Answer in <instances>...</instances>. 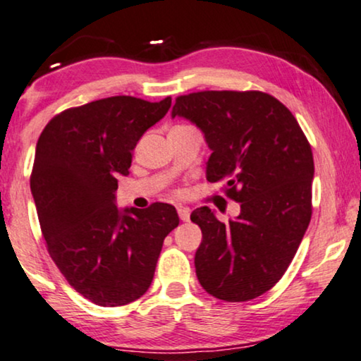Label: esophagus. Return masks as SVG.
I'll return each mask as SVG.
<instances>
[{
    "label": "esophagus",
    "instance_id": "1",
    "mask_svg": "<svg viewBox=\"0 0 361 361\" xmlns=\"http://www.w3.org/2000/svg\"><path fill=\"white\" fill-rule=\"evenodd\" d=\"M177 214H179L182 222H189L190 219V210L187 207H177Z\"/></svg>",
    "mask_w": 361,
    "mask_h": 361
}]
</instances>
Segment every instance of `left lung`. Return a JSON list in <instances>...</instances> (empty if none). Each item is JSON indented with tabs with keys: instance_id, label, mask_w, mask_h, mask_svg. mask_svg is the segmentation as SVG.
<instances>
[{
	"instance_id": "left-lung-1",
	"label": "left lung",
	"mask_w": 361,
	"mask_h": 361,
	"mask_svg": "<svg viewBox=\"0 0 361 361\" xmlns=\"http://www.w3.org/2000/svg\"><path fill=\"white\" fill-rule=\"evenodd\" d=\"M202 129L207 180L240 215L217 221L199 207L190 221L202 231L195 274L205 292L226 302L260 297L282 279L312 219L313 154L293 114L262 91H199L176 97L172 118Z\"/></svg>"
}]
</instances>
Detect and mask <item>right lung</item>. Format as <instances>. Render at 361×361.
I'll list each match as a JSON object with an SVG mask.
<instances>
[{
	"label": "right lung",
	"instance_id": "add662e5",
	"mask_svg": "<svg viewBox=\"0 0 361 361\" xmlns=\"http://www.w3.org/2000/svg\"><path fill=\"white\" fill-rule=\"evenodd\" d=\"M171 96L149 102L112 96L69 107L46 124L31 172L41 233L71 287L101 307H121L147 292L164 238L179 226L171 204L114 205L119 174L133 149L171 107Z\"/></svg>",
	"mask_w": 361,
	"mask_h": 361
}]
</instances>
